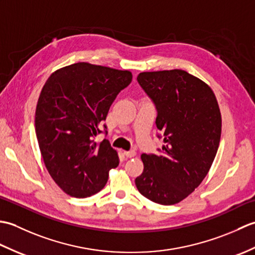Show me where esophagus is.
Masks as SVG:
<instances>
[{
	"label": "esophagus",
	"mask_w": 255,
	"mask_h": 255,
	"mask_svg": "<svg viewBox=\"0 0 255 255\" xmlns=\"http://www.w3.org/2000/svg\"><path fill=\"white\" fill-rule=\"evenodd\" d=\"M124 154L127 156V158H133L136 155V151L130 150V151H124Z\"/></svg>",
	"instance_id": "1"
}]
</instances>
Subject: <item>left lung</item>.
Instances as JSON below:
<instances>
[{"label": "left lung", "instance_id": "1", "mask_svg": "<svg viewBox=\"0 0 255 255\" xmlns=\"http://www.w3.org/2000/svg\"><path fill=\"white\" fill-rule=\"evenodd\" d=\"M139 84L155 104L163 133L158 154H141L134 183L156 204L174 205L197 188L213 164L221 136V114L213 90L184 70L141 72Z\"/></svg>", "mask_w": 255, "mask_h": 255}]
</instances>
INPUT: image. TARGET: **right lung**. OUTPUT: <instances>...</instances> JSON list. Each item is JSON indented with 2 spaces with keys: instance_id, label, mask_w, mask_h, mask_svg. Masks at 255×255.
Masks as SVG:
<instances>
[{
  "instance_id": "obj_1",
  "label": "right lung",
  "mask_w": 255,
  "mask_h": 255,
  "mask_svg": "<svg viewBox=\"0 0 255 255\" xmlns=\"http://www.w3.org/2000/svg\"><path fill=\"white\" fill-rule=\"evenodd\" d=\"M131 80L127 70L78 62L57 70L46 81L36 107V136L50 176L70 196L99 193L110 170L119 164L108 140L97 143L94 137Z\"/></svg>"
}]
</instances>
